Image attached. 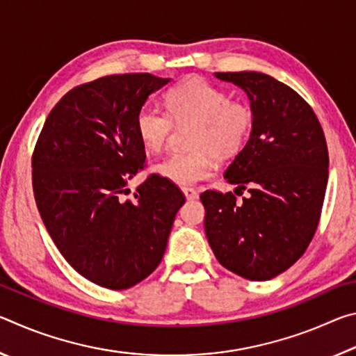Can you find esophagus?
Masks as SVG:
<instances>
[{"label":"esophagus","mask_w":356,"mask_h":356,"mask_svg":"<svg viewBox=\"0 0 356 356\" xmlns=\"http://www.w3.org/2000/svg\"><path fill=\"white\" fill-rule=\"evenodd\" d=\"M182 191H184L186 200H196V197H197V191L195 188H188V186H184Z\"/></svg>","instance_id":"34e87169"}]
</instances>
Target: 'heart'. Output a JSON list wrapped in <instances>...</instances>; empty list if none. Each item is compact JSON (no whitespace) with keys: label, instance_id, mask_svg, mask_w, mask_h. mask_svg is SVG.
<instances>
[{"label":"heart","instance_id":"b5f03b06","mask_svg":"<svg viewBox=\"0 0 356 356\" xmlns=\"http://www.w3.org/2000/svg\"><path fill=\"white\" fill-rule=\"evenodd\" d=\"M168 110L144 105L136 114V131L144 147L159 152L179 125L196 124L190 136L191 152L170 154L154 166V172L176 185H193L213 171V156L227 160L248 141L254 113L242 102H232L225 89L202 78H186L166 95Z\"/></svg>","mask_w":356,"mask_h":356}]
</instances>
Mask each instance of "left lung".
I'll return each mask as SVG.
<instances>
[{
    "instance_id": "1",
    "label": "left lung",
    "mask_w": 356,
    "mask_h": 356,
    "mask_svg": "<svg viewBox=\"0 0 356 356\" xmlns=\"http://www.w3.org/2000/svg\"><path fill=\"white\" fill-rule=\"evenodd\" d=\"M215 76L245 91L254 113L250 140L225 172L250 195L237 202L231 191H204V229L222 267L267 281L314 237L328 182L327 141L312 108L287 84L261 72Z\"/></svg>"
}]
</instances>
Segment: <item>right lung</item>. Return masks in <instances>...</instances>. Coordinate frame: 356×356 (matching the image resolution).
Instances as JSON below:
<instances>
[{
	"label": "right lung",
	"mask_w": 356,
	"mask_h": 356,
	"mask_svg": "<svg viewBox=\"0 0 356 356\" xmlns=\"http://www.w3.org/2000/svg\"><path fill=\"white\" fill-rule=\"evenodd\" d=\"M171 78L124 74L69 91L44 124L33 155V188L56 248L84 278L122 291L163 259L185 196L152 174L124 200L146 152L136 114Z\"/></svg>",
	"instance_id": "1"
}]
</instances>
